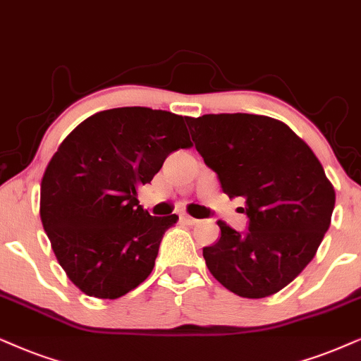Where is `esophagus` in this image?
<instances>
[{
    "instance_id": "34e87169",
    "label": "esophagus",
    "mask_w": 361,
    "mask_h": 361,
    "mask_svg": "<svg viewBox=\"0 0 361 361\" xmlns=\"http://www.w3.org/2000/svg\"><path fill=\"white\" fill-rule=\"evenodd\" d=\"M181 220H183L186 225H190V226H193V225H196V223H200V220H196V218L190 216V214H183V216H181Z\"/></svg>"
}]
</instances>
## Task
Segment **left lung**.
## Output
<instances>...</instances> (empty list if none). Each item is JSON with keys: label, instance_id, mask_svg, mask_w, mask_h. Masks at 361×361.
<instances>
[{"label": "left lung", "instance_id": "8db88e82", "mask_svg": "<svg viewBox=\"0 0 361 361\" xmlns=\"http://www.w3.org/2000/svg\"><path fill=\"white\" fill-rule=\"evenodd\" d=\"M196 152L223 193L241 198L248 228L218 220L221 236L204 246L208 270L243 298H264L312 262L331 221L335 190L312 148L270 116L221 113L186 120Z\"/></svg>", "mask_w": 361, "mask_h": 361}]
</instances>
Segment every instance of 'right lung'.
Instances as JSON below:
<instances>
[{
  "instance_id": "add662e5",
  "label": "right lung",
  "mask_w": 361,
  "mask_h": 361,
  "mask_svg": "<svg viewBox=\"0 0 361 361\" xmlns=\"http://www.w3.org/2000/svg\"><path fill=\"white\" fill-rule=\"evenodd\" d=\"M183 116L145 106L86 118L59 145L41 180L39 214L70 280L115 300L147 280L176 214L152 216L136 191L191 141Z\"/></svg>"
}]
</instances>
